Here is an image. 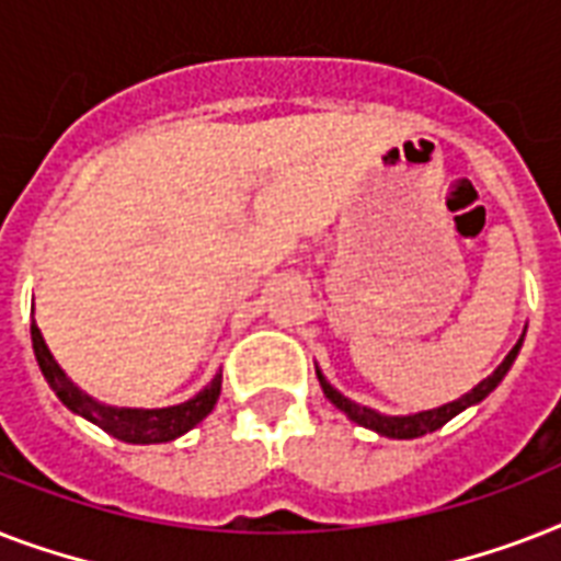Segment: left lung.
Segmentation results:
<instances>
[{"mask_svg":"<svg viewBox=\"0 0 561 561\" xmlns=\"http://www.w3.org/2000/svg\"><path fill=\"white\" fill-rule=\"evenodd\" d=\"M522 343H524V334L518 337V343H515L513 350H510V355L501 360V367H497L492 375H486V378H483L478 387H471L466 396H460L457 401H448V404H443V408L422 410V413H410V416H383V413H378V410H369V408H364V404H355V401L346 399L343 392L334 390L332 383L325 381V375L320 373V369H317V378H320V387H323L325 399L332 401L337 410H343V413H346L352 422H358V425L369 427V431H375V434L390 436V439H416V436H425V434H431V431H439V427H443L445 422H451L457 413H462V410L471 408V404H480V401L486 399L489 392L495 390L497 383L504 381V375L510 373L513 360L518 358Z\"/></svg>","mask_w":561,"mask_h":561,"instance_id":"obj_1","label":"left lung"}]
</instances>
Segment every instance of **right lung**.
Segmentation results:
<instances>
[{"mask_svg":"<svg viewBox=\"0 0 561 561\" xmlns=\"http://www.w3.org/2000/svg\"><path fill=\"white\" fill-rule=\"evenodd\" d=\"M31 343H34V355H37L39 373L48 381V387L55 390V396L64 401L66 408L78 413V416L90 419L92 425H99L101 431H107L110 436H116L122 443L134 445H151V443H171L186 431H192L197 422L209 416L215 401L220 396V375L211 378L209 387H203L194 399L174 404V408H157V410H142V408H110L101 404L92 396L75 387L66 373L57 367V360L51 358L43 334H39L37 323H31Z\"/></svg>","mask_w":561,"mask_h":561,"instance_id":"obj_1","label":"right lung"}]
</instances>
